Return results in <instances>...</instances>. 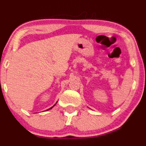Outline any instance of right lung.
I'll return each mask as SVG.
<instances>
[{"mask_svg": "<svg viewBox=\"0 0 146 146\" xmlns=\"http://www.w3.org/2000/svg\"><path fill=\"white\" fill-rule=\"evenodd\" d=\"M54 106H55V104H54V106H52V108H49V109H48V110H50V109H52V108H53V107H54Z\"/></svg>", "mask_w": 146, "mask_h": 146, "instance_id": "1", "label": "right lung"}]
</instances>
